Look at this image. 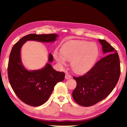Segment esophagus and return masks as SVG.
I'll return each mask as SVG.
<instances>
[{
	"label": "esophagus",
	"mask_w": 127,
	"mask_h": 127,
	"mask_svg": "<svg viewBox=\"0 0 127 127\" xmlns=\"http://www.w3.org/2000/svg\"><path fill=\"white\" fill-rule=\"evenodd\" d=\"M70 78H72V76H71L70 74H69V73H67V72L66 73L65 79H70Z\"/></svg>",
	"instance_id": "esophagus-1"
}]
</instances>
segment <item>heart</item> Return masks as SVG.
<instances>
[{"mask_svg":"<svg viewBox=\"0 0 127 127\" xmlns=\"http://www.w3.org/2000/svg\"><path fill=\"white\" fill-rule=\"evenodd\" d=\"M99 53L97 45L93 42L75 40L66 44L62 51H55L53 56L59 64L62 66L71 62L73 70L77 73H84L93 66Z\"/></svg>","mask_w":127,"mask_h":127,"instance_id":"obj_1","label":"heart"}]
</instances>
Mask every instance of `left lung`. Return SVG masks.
I'll list each match as a JSON object with an SVG mask.
<instances>
[{
    "label": "left lung",
    "mask_w": 127,
    "mask_h": 127,
    "mask_svg": "<svg viewBox=\"0 0 127 127\" xmlns=\"http://www.w3.org/2000/svg\"><path fill=\"white\" fill-rule=\"evenodd\" d=\"M103 57L82 76L73 79L77 86L72 96L74 101L83 106L94 105L110 94L120 75V64L116 50L105 40L99 39Z\"/></svg>",
    "instance_id": "8db88e82"
}]
</instances>
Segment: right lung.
<instances>
[{
    "mask_svg": "<svg viewBox=\"0 0 127 127\" xmlns=\"http://www.w3.org/2000/svg\"><path fill=\"white\" fill-rule=\"evenodd\" d=\"M57 34H29L22 37L12 48L8 64V77L13 91L24 103L32 106H39L44 103L51 95L57 83L63 81L64 72L54 70L50 63L53 61L51 54L48 63L39 70H28L21 59V49L28 40L43 43L53 42Z\"/></svg>",
    "mask_w": 127,
    "mask_h": 127,
    "instance_id": "obj_1",
    "label": "right lung"
}]
</instances>
